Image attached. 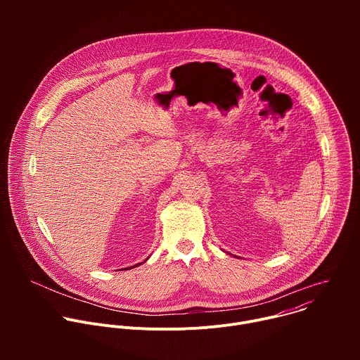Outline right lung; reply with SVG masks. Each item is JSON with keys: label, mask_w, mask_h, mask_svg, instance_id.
Returning <instances> with one entry per match:
<instances>
[{"label": "right lung", "mask_w": 360, "mask_h": 360, "mask_svg": "<svg viewBox=\"0 0 360 360\" xmlns=\"http://www.w3.org/2000/svg\"><path fill=\"white\" fill-rule=\"evenodd\" d=\"M146 259H148V258H146ZM146 259H145V261H146ZM139 265H141V264H136V265H134V266H131V268H135V266H139Z\"/></svg>", "instance_id": "add662e5"}]
</instances>
